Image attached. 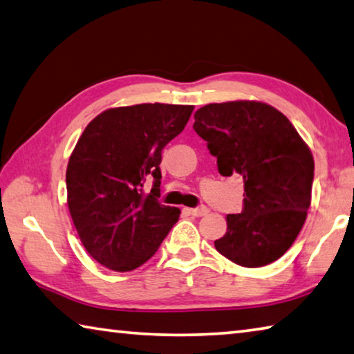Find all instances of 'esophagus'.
I'll use <instances>...</instances> for the list:
<instances>
[{"label": "esophagus", "mask_w": 354, "mask_h": 354, "mask_svg": "<svg viewBox=\"0 0 354 354\" xmlns=\"http://www.w3.org/2000/svg\"><path fill=\"white\" fill-rule=\"evenodd\" d=\"M208 213H209V209L207 207H197V208L189 209V214H193L194 218H202V216H205Z\"/></svg>", "instance_id": "34e87169"}]
</instances>
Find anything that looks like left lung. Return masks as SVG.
Returning <instances> with one entry per match:
<instances>
[{"instance_id": "obj_1", "label": "left lung", "mask_w": 354, "mask_h": 354, "mask_svg": "<svg viewBox=\"0 0 354 354\" xmlns=\"http://www.w3.org/2000/svg\"><path fill=\"white\" fill-rule=\"evenodd\" d=\"M194 130L218 158L221 176H243L244 208L227 214L221 255L243 268L277 261L299 236L311 205L314 158L286 116L259 101L208 104Z\"/></svg>"}]
</instances>
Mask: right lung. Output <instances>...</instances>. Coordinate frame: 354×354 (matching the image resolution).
<instances>
[{
    "label": "right lung",
    "instance_id": "1",
    "mask_svg": "<svg viewBox=\"0 0 354 354\" xmlns=\"http://www.w3.org/2000/svg\"><path fill=\"white\" fill-rule=\"evenodd\" d=\"M194 105L136 104L99 113L66 167V202L80 243L104 268L145 264L180 209L158 203L161 151L187 126ZM154 180L151 194L145 182Z\"/></svg>",
    "mask_w": 354,
    "mask_h": 354
}]
</instances>
